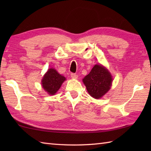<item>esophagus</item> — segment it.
<instances>
[{
    "label": "esophagus",
    "mask_w": 151,
    "mask_h": 151,
    "mask_svg": "<svg viewBox=\"0 0 151 151\" xmlns=\"http://www.w3.org/2000/svg\"><path fill=\"white\" fill-rule=\"evenodd\" d=\"M70 76H71V78L73 79H76L78 78V75H76L75 73H71L70 74Z\"/></svg>",
    "instance_id": "esophagus-1"
}]
</instances>
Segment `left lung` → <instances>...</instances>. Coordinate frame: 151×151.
Segmentation results:
<instances>
[{"mask_svg":"<svg viewBox=\"0 0 151 151\" xmlns=\"http://www.w3.org/2000/svg\"><path fill=\"white\" fill-rule=\"evenodd\" d=\"M82 81L89 94L92 97L99 99L110 90L113 79L105 67L97 64Z\"/></svg>","mask_w":151,"mask_h":151,"instance_id":"obj_1","label":"left lung"}]
</instances>
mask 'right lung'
<instances>
[{"label": "right lung", "mask_w": 151, "mask_h": 151, "mask_svg": "<svg viewBox=\"0 0 151 151\" xmlns=\"http://www.w3.org/2000/svg\"><path fill=\"white\" fill-rule=\"evenodd\" d=\"M65 80L66 78L58 73L56 69L50 68L48 69L47 72L43 76L41 84L48 94L54 95L58 91Z\"/></svg>", "instance_id": "obj_1"}]
</instances>
